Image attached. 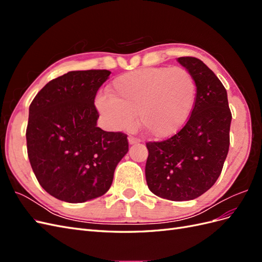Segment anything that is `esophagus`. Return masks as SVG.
<instances>
[{"label": "esophagus", "instance_id": "34e87169", "mask_svg": "<svg viewBox=\"0 0 262 262\" xmlns=\"http://www.w3.org/2000/svg\"><path fill=\"white\" fill-rule=\"evenodd\" d=\"M128 142H129V144H130V145H133V144H137V143H139L140 140H139V139H137V138L129 137V138H128Z\"/></svg>", "mask_w": 262, "mask_h": 262}]
</instances>
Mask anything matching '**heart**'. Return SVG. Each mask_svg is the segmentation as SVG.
Here are the masks:
<instances>
[{
    "label": "heart",
    "instance_id": "b5f03b06",
    "mask_svg": "<svg viewBox=\"0 0 262 262\" xmlns=\"http://www.w3.org/2000/svg\"><path fill=\"white\" fill-rule=\"evenodd\" d=\"M108 96H99L96 107L110 129L131 128L139 113L150 137L167 139L191 117L196 84L184 68H144L115 78Z\"/></svg>",
    "mask_w": 262,
    "mask_h": 262
}]
</instances>
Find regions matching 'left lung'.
I'll list each match as a JSON object with an SVG mask.
<instances>
[{
    "label": "left lung",
    "instance_id": "1",
    "mask_svg": "<svg viewBox=\"0 0 262 262\" xmlns=\"http://www.w3.org/2000/svg\"><path fill=\"white\" fill-rule=\"evenodd\" d=\"M177 61L194 78L195 105L177 134L146 143L145 177L157 196L188 201L207 192L220 177L228 153L232 114L225 87L212 70L196 58Z\"/></svg>",
    "mask_w": 262,
    "mask_h": 262
}]
</instances>
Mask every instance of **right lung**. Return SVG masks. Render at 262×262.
I'll return each mask as SVG.
<instances>
[{
    "mask_svg": "<svg viewBox=\"0 0 262 262\" xmlns=\"http://www.w3.org/2000/svg\"><path fill=\"white\" fill-rule=\"evenodd\" d=\"M110 73L71 71L46 84L29 106L31 168L40 186L61 201L82 203L105 194L129 150L125 134L97 126L94 100Z\"/></svg>",
    "mask_w": 262,
    "mask_h": 262,
    "instance_id": "add662e5",
    "label": "right lung"
}]
</instances>
